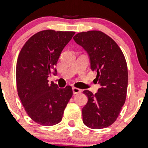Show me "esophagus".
Returning <instances> with one entry per match:
<instances>
[{
	"label": "esophagus",
	"instance_id": "1",
	"mask_svg": "<svg viewBox=\"0 0 148 148\" xmlns=\"http://www.w3.org/2000/svg\"><path fill=\"white\" fill-rule=\"evenodd\" d=\"M72 91H73V93H74V94H78V93H81V92H82V90H81V89L77 88H75V87H73V88H72Z\"/></svg>",
	"mask_w": 148,
	"mask_h": 148
}]
</instances>
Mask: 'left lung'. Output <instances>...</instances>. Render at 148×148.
Masks as SVG:
<instances>
[{
	"mask_svg": "<svg viewBox=\"0 0 148 148\" xmlns=\"http://www.w3.org/2000/svg\"><path fill=\"white\" fill-rule=\"evenodd\" d=\"M77 44L87 52L90 67L96 72L100 84L93 94L84 90L88 102L82 109L83 123L92 129H102L113 123L126 101L128 84L127 65L123 52L113 39L100 31L77 33Z\"/></svg>",
	"mask_w": 148,
	"mask_h": 148,
	"instance_id": "1",
	"label": "left lung"
}]
</instances>
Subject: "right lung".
I'll list each match as a JSON object with an SVG mask.
<instances>
[{
	"label": "right lung",
	"mask_w": 148,
	"mask_h": 148,
	"mask_svg": "<svg viewBox=\"0 0 148 148\" xmlns=\"http://www.w3.org/2000/svg\"><path fill=\"white\" fill-rule=\"evenodd\" d=\"M74 32L44 30L33 35L22 47L16 66L18 94L27 114L43 126L61 121L64 111L71 98V86L59 88L49 83L60 55L72 39Z\"/></svg>",
	"instance_id": "right-lung-1"
}]
</instances>
